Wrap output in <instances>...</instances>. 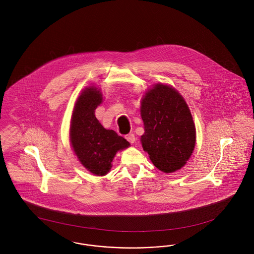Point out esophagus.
Here are the masks:
<instances>
[{"mask_svg":"<svg viewBox=\"0 0 254 254\" xmlns=\"http://www.w3.org/2000/svg\"><path fill=\"white\" fill-rule=\"evenodd\" d=\"M126 139H127L130 144H133V143L135 142V135L132 134V133H129V134H127V135L126 136Z\"/></svg>","mask_w":254,"mask_h":254,"instance_id":"34e87169","label":"esophagus"}]
</instances>
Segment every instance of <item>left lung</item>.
Instances as JSON below:
<instances>
[{"label": "left lung", "mask_w": 254, "mask_h": 254, "mask_svg": "<svg viewBox=\"0 0 254 254\" xmlns=\"http://www.w3.org/2000/svg\"><path fill=\"white\" fill-rule=\"evenodd\" d=\"M141 116L142 145L157 169L170 173L181 169L195 145V126L183 97L172 87L156 85L145 93Z\"/></svg>", "instance_id": "obj_1"}]
</instances>
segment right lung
I'll return each instance as SVG.
<instances>
[{
	"instance_id": "1",
	"label": "right lung",
	"mask_w": 254,
	"mask_h": 254,
	"mask_svg": "<svg viewBox=\"0 0 254 254\" xmlns=\"http://www.w3.org/2000/svg\"><path fill=\"white\" fill-rule=\"evenodd\" d=\"M102 100L95 87L85 88L76 102L70 126L75 154L85 169L100 176L109 172L116 152L129 145L124 137L106 129L97 120L95 109Z\"/></svg>"
}]
</instances>
